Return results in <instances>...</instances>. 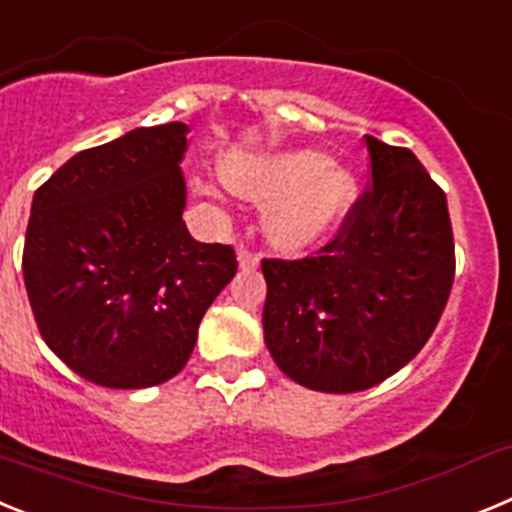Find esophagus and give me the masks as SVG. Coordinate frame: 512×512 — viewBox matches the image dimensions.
<instances>
[{
    "mask_svg": "<svg viewBox=\"0 0 512 512\" xmlns=\"http://www.w3.org/2000/svg\"><path fill=\"white\" fill-rule=\"evenodd\" d=\"M259 261H261L259 253L248 251V248H241V253H238V264H241V269H246V271L256 269V266H259Z\"/></svg>",
    "mask_w": 512,
    "mask_h": 512,
    "instance_id": "esophagus-1",
    "label": "esophagus"
}]
</instances>
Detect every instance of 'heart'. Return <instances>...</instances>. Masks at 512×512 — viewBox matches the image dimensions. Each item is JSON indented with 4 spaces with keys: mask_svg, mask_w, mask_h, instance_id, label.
Returning <instances> with one entry per match:
<instances>
[{
    "mask_svg": "<svg viewBox=\"0 0 512 512\" xmlns=\"http://www.w3.org/2000/svg\"><path fill=\"white\" fill-rule=\"evenodd\" d=\"M230 189L269 205L266 238L282 251H297L323 238L356 200V179L328 164L318 151H279L269 156H230L223 166Z\"/></svg>",
    "mask_w": 512,
    "mask_h": 512,
    "instance_id": "obj_1",
    "label": "heart"
}]
</instances>
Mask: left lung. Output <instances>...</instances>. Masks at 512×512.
<instances>
[{
    "label": "left lung",
    "mask_w": 512,
    "mask_h": 512,
    "mask_svg": "<svg viewBox=\"0 0 512 512\" xmlns=\"http://www.w3.org/2000/svg\"><path fill=\"white\" fill-rule=\"evenodd\" d=\"M372 187L315 256L264 259V341L318 392H361L415 359L454 284L446 194L413 151L366 135Z\"/></svg>",
    "instance_id": "obj_1"
}]
</instances>
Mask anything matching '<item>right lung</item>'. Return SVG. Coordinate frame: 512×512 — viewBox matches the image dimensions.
<instances>
[{
  "label": "right lung",
  "instance_id": "add662e5",
  "mask_svg": "<svg viewBox=\"0 0 512 512\" xmlns=\"http://www.w3.org/2000/svg\"><path fill=\"white\" fill-rule=\"evenodd\" d=\"M189 128H135L69 158L38 187L22 274L40 336L63 364L110 390L182 372L202 315L235 277V251L182 220Z\"/></svg>",
  "mask_w": 512,
  "mask_h": 512
}]
</instances>
